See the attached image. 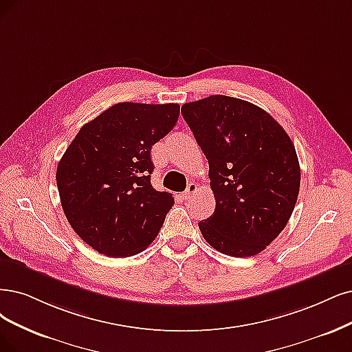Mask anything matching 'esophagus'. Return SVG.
Listing matches in <instances>:
<instances>
[{
    "label": "esophagus",
    "instance_id": "1",
    "mask_svg": "<svg viewBox=\"0 0 352 352\" xmlns=\"http://www.w3.org/2000/svg\"><path fill=\"white\" fill-rule=\"evenodd\" d=\"M197 190H199V184L190 183L188 187H187V190H186L184 194H183V197H184V199H190L194 192H197Z\"/></svg>",
    "mask_w": 352,
    "mask_h": 352
}]
</instances>
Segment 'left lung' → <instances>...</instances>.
<instances>
[{
	"mask_svg": "<svg viewBox=\"0 0 352 352\" xmlns=\"http://www.w3.org/2000/svg\"><path fill=\"white\" fill-rule=\"evenodd\" d=\"M209 161L214 213L199 223L207 243L252 256L287 225L300 188V165L285 130L252 102L210 96L181 107Z\"/></svg>",
	"mask_w": 352,
	"mask_h": 352,
	"instance_id": "8db88e82",
	"label": "left lung"
}]
</instances>
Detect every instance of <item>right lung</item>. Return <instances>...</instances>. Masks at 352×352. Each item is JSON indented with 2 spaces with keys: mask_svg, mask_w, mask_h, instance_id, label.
Returning a JSON list of instances; mask_svg holds the SVG:
<instances>
[{
  "mask_svg": "<svg viewBox=\"0 0 352 352\" xmlns=\"http://www.w3.org/2000/svg\"><path fill=\"white\" fill-rule=\"evenodd\" d=\"M179 106L119 102L84 124L56 169L62 209L85 243L132 256L158 235L173 194L151 184V149L174 129Z\"/></svg>",
  "mask_w": 352,
  "mask_h": 352,
  "instance_id": "obj_1",
  "label": "right lung"
}]
</instances>
